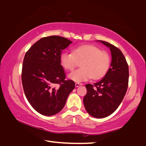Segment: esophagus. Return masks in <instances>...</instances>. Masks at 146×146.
I'll use <instances>...</instances> for the list:
<instances>
[{"label": "esophagus", "mask_w": 146, "mask_h": 146, "mask_svg": "<svg viewBox=\"0 0 146 146\" xmlns=\"http://www.w3.org/2000/svg\"><path fill=\"white\" fill-rule=\"evenodd\" d=\"M81 85H83L82 83H76V87H79V86H80Z\"/></svg>", "instance_id": "obj_1"}]
</instances>
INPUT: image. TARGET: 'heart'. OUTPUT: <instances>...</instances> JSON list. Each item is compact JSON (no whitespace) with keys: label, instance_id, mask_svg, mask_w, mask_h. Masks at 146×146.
Segmentation results:
<instances>
[{"label":"heart","instance_id":"b5f03b06","mask_svg":"<svg viewBox=\"0 0 146 146\" xmlns=\"http://www.w3.org/2000/svg\"><path fill=\"white\" fill-rule=\"evenodd\" d=\"M60 62L68 70H72L81 63L82 67L69 74L68 78L76 82H83L90 78L98 80L105 75L110 65V58L106 51L86 45L74 48L73 52H63Z\"/></svg>","mask_w":146,"mask_h":146}]
</instances>
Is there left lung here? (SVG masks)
Returning <instances> with one entry per match:
<instances>
[{"label":"left lung","mask_w":146,"mask_h":146,"mask_svg":"<svg viewBox=\"0 0 146 146\" xmlns=\"http://www.w3.org/2000/svg\"><path fill=\"white\" fill-rule=\"evenodd\" d=\"M111 51V62L105 76L100 81L86 85L87 94L83 103L86 111L96 118H104L116 110L126 93L129 68L121 50L104 41L98 40Z\"/></svg>","instance_id":"left-lung-1"}]
</instances>
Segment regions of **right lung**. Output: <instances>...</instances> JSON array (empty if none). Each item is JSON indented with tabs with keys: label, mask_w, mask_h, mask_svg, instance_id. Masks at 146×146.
<instances>
[{
	"label": "right lung",
	"mask_w": 146,
	"mask_h": 146,
	"mask_svg": "<svg viewBox=\"0 0 146 146\" xmlns=\"http://www.w3.org/2000/svg\"><path fill=\"white\" fill-rule=\"evenodd\" d=\"M70 40L59 36L41 38L25 53L22 82L27 99L38 113L52 116L63 108L69 94L75 88L66 76L60 62L62 50Z\"/></svg>",
	"instance_id": "right-lung-1"
}]
</instances>
